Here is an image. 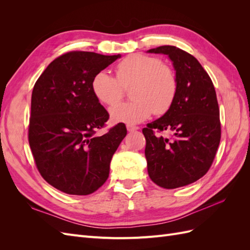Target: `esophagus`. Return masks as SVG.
Returning a JSON list of instances; mask_svg holds the SVG:
<instances>
[{
	"label": "esophagus",
	"instance_id": "1",
	"mask_svg": "<svg viewBox=\"0 0 250 250\" xmlns=\"http://www.w3.org/2000/svg\"><path fill=\"white\" fill-rule=\"evenodd\" d=\"M126 127H127V130L129 132H132V131H135V130L139 129V127L134 126V125H127Z\"/></svg>",
	"mask_w": 250,
	"mask_h": 250
}]
</instances>
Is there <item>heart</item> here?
Masks as SVG:
<instances>
[{"label": "heart", "mask_w": 250, "mask_h": 250, "mask_svg": "<svg viewBox=\"0 0 250 250\" xmlns=\"http://www.w3.org/2000/svg\"><path fill=\"white\" fill-rule=\"evenodd\" d=\"M116 77L107 72L97 73L92 80V90L98 101L113 105L130 87L129 103L119 104L109 110L112 121L137 124L152 113L161 116L167 112L178 93L177 75L160 57L146 54H132L116 65Z\"/></svg>", "instance_id": "b5f03b06"}]
</instances>
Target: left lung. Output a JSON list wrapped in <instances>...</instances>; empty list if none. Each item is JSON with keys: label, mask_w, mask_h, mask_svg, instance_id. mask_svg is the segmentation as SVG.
<instances>
[{"label": "left lung", "mask_w": 250, "mask_h": 250, "mask_svg": "<svg viewBox=\"0 0 250 250\" xmlns=\"http://www.w3.org/2000/svg\"><path fill=\"white\" fill-rule=\"evenodd\" d=\"M148 52L168 55L178 79L171 108L143 128L151 180L175 188L194 183L209 170L221 139L220 112L213 81L193 55L174 46ZM164 131H169L171 138L163 137Z\"/></svg>", "instance_id": "obj_1"}]
</instances>
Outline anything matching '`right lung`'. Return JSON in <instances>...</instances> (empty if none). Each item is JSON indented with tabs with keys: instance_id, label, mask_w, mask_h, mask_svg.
<instances>
[{
	"instance_id": "obj_1",
	"label": "right lung",
	"mask_w": 250,
	"mask_h": 250,
	"mask_svg": "<svg viewBox=\"0 0 250 250\" xmlns=\"http://www.w3.org/2000/svg\"><path fill=\"white\" fill-rule=\"evenodd\" d=\"M120 55L71 51L48 65L35 82L28 140L36 168L57 190L88 195L109 175V164L127 129L119 123L101 137L109 119L92 90L97 73Z\"/></svg>"
}]
</instances>
